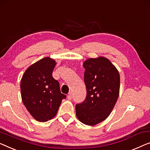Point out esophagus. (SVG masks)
Returning <instances> with one entry per match:
<instances>
[{
	"label": "esophagus",
	"instance_id": "obj_1",
	"mask_svg": "<svg viewBox=\"0 0 150 150\" xmlns=\"http://www.w3.org/2000/svg\"><path fill=\"white\" fill-rule=\"evenodd\" d=\"M67 97H68V99H69V100H71V99H72V95H71V93H69Z\"/></svg>",
	"mask_w": 150,
	"mask_h": 150
}]
</instances>
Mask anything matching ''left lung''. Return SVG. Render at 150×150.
I'll use <instances>...</instances> for the list:
<instances>
[{"label":"left lung","mask_w":150,"mask_h":150,"mask_svg":"<svg viewBox=\"0 0 150 150\" xmlns=\"http://www.w3.org/2000/svg\"><path fill=\"white\" fill-rule=\"evenodd\" d=\"M83 67L86 96L76 105V114L80 122L93 126L107 118L114 108L119 95L120 75L110 61L103 57L87 59Z\"/></svg>","instance_id":"8db88e82"}]
</instances>
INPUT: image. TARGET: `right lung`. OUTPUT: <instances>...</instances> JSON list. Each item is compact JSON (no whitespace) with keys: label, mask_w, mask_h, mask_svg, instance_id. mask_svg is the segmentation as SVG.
Listing matches in <instances>:
<instances>
[{"label":"right lung","mask_w":150,"mask_h":150,"mask_svg":"<svg viewBox=\"0 0 150 150\" xmlns=\"http://www.w3.org/2000/svg\"><path fill=\"white\" fill-rule=\"evenodd\" d=\"M55 61L45 57L30 66L21 80V99L30 114L39 122H46L55 116L62 99L59 83L52 73Z\"/></svg>","instance_id":"obj_1"}]
</instances>
